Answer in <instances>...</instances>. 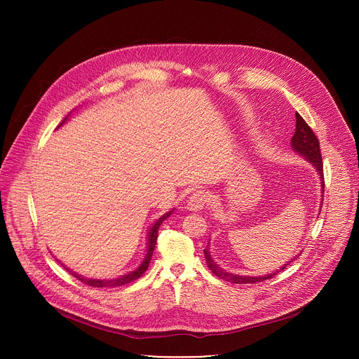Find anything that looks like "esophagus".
Returning a JSON list of instances; mask_svg holds the SVG:
<instances>
[{"mask_svg": "<svg viewBox=\"0 0 359 359\" xmlns=\"http://www.w3.org/2000/svg\"><path fill=\"white\" fill-rule=\"evenodd\" d=\"M208 203V193L204 190H196L187 198V209L190 210H200Z\"/></svg>", "mask_w": 359, "mask_h": 359, "instance_id": "esophagus-1", "label": "esophagus"}]
</instances>
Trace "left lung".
<instances>
[{
	"label": "left lung",
	"instance_id": "obj_1",
	"mask_svg": "<svg viewBox=\"0 0 359 359\" xmlns=\"http://www.w3.org/2000/svg\"><path fill=\"white\" fill-rule=\"evenodd\" d=\"M295 133L291 139V146L292 150H295L297 153H299L301 156H304L306 161H309L318 172L321 183H323V194H324V166H323V158H321V149H320V142L318 137L316 136V133L313 132V129L306 125V122L301 118L299 114H295ZM204 259H206L208 267L210 269V271L217 276L219 278L229 281V283H234V284H255V283H262L266 280L273 278L274 276H277V273L285 270L287 266H290L291 263H294L297 259H291L290 262H287L284 266L280 267V270L273 271L267 276H259V277H250V276H238V274H233V273H227L226 270L220 269L212 259L210 251H209V245L204 250Z\"/></svg>",
	"mask_w": 359,
	"mask_h": 359
}]
</instances>
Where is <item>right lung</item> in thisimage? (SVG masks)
Masks as SVG:
<instances>
[{
	"label": "right lung",
	"mask_w": 359,
	"mask_h": 359,
	"mask_svg": "<svg viewBox=\"0 0 359 359\" xmlns=\"http://www.w3.org/2000/svg\"><path fill=\"white\" fill-rule=\"evenodd\" d=\"M65 121H67V118L60 123V126H61ZM60 126H58V128H60ZM173 210H175V209H173ZM173 210H170V212H168L166 215H163L162 217H159V219L155 222V224H153V226L150 227L149 234H147V251H146V255H144V259H143L142 264H140L136 270H133V271H130V273H128V274H125V276H121V277H116V278H108V280L85 278V277L78 276L76 273H72V274H74L79 281H82L83 284H86V285H89V287H96V288H115V287L125 285V284H129V283L137 280V278L147 270V267H149L150 259H151V255H153V250H155V245H156V240H158V233H159L161 224L172 215Z\"/></svg>",
	"instance_id": "1"
}]
</instances>
